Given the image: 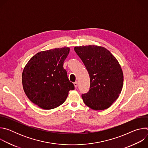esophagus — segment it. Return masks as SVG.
<instances>
[{
	"label": "esophagus",
	"instance_id": "obj_1",
	"mask_svg": "<svg viewBox=\"0 0 148 148\" xmlns=\"http://www.w3.org/2000/svg\"><path fill=\"white\" fill-rule=\"evenodd\" d=\"M74 86H75V88L77 87V86H78V83H77V81H75V82H74Z\"/></svg>",
	"mask_w": 148,
	"mask_h": 148
}]
</instances>
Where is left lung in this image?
I'll use <instances>...</instances> for the list:
<instances>
[{"label":"left lung","mask_w":148,"mask_h":148,"mask_svg":"<svg viewBox=\"0 0 148 148\" xmlns=\"http://www.w3.org/2000/svg\"><path fill=\"white\" fill-rule=\"evenodd\" d=\"M74 50L90 78V90L82 95L84 103L94 110L108 108L122 89L123 75L119 62L109 50L101 46H76Z\"/></svg>","instance_id":"1"}]
</instances>
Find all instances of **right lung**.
<instances>
[{
    "label": "right lung",
    "instance_id": "add662e5",
    "mask_svg": "<svg viewBox=\"0 0 148 148\" xmlns=\"http://www.w3.org/2000/svg\"><path fill=\"white\" fill-rule=\"evenodd\" d=\"M69 52V47L40 51L25 66L22 73L23 90L38 107L47 110L58 107L64 102L69 91L74 89L63 68Z\"/></svg>",
    "mask_w": 148,
    "mask_h": 148
}]
</instances>
